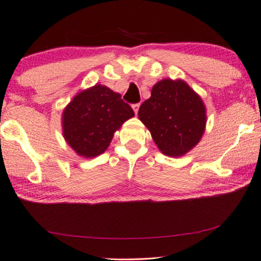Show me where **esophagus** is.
Masks as SVG:
<instances>
[{"instance_id": "1", "label": "esophagus", "mask_w": 261, "mask_h": 261, "mask_svg": "<svg viewBox=\"0 0 261 261\" xmlns=\"http://www.w3.org/2000/svg\"><path fill=\"white\" fill-rule=\"evenodd\" d=\"M132 109H134L135 114L137 115L138 114V110H139V103H136V104H132Z\"/></svg>"}]
</instances>
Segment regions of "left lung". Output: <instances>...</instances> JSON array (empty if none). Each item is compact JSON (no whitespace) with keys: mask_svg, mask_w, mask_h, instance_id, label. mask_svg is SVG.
<instances>
[{"mask_svg":"<svg viewBox=\"0 0 261 261\" xmlns=\"http://www.w3.org/2000/svg\"><path fill=\"white\" fill-rule=\"evenodd\" d=\"M138 117L163 153L180 157L200 141L206 110L200 97L185 82L163 80L142 103Z\"/></svg>","mask_w":261,"mask_h":261,"instance_id":"8db88e82","label":"left lung"}]
</instances>
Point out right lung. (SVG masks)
<instances>
[{
	"label": "right lung",
	"instance_id": "1",
	"mask_svg": "<svg viewBox=\"0 0 261 261\" xmlns=\"http://www.w3.org/2000/svg\"><path fill=\"white\" fill-rule=\"evenodd\" d=\"M135 112L122 96L97 84L80 92L63 112V136L77 154L96 157L108 149L116 130Z\"/></svg>",
	"mask_w": 261,
	"mask_h": 261
}]
</instances>
